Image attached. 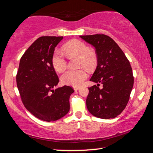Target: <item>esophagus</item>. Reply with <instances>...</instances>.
<instances>
[{
  "instance_id": "34e87169",
  "label": "esophagus",
  "mask_w": 153,
  "mask_h": 153,
  "mask_svg": "<svg viewBox=\"0 0 153 153\" xmlns=\"http://www.w3.org/2000/svg\"><path fill=\"white\" fill-rule=\"evenodd\" d=\"M74 88L75 91H77V90H79L80 88H79V87H74Z\"/></svg>"
}]
</instances>
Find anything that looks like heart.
I'll list each match as a JSON object with an SVG mask.
<instances>
[{"label": "heart", "instance_id": "b5f03b06", "mask_svg": "<svg viewBox=\"0 0 153 153\" xmlns=\"http://www.w3.org/2000/svg\"><path fill=\"white\" fill-rule=\"evenodd\" d=\"M64 51L69 56L79 57V67H85L88 70H92L97 64V56L92 50L84 42L78 40H73L63 46ZM52 65L58 73H61L66 69L67 63L65 56L59 51L56 50L52 56ZM88 74L85 69L67 71L61 77L63 84L72 86H78L87 78Z\"/></svg>", "mask_w": 153, "mask_h": 153}]
</instances>
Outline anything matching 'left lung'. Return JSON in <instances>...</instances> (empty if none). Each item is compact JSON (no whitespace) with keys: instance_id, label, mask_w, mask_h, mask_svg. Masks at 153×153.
<instances>
[{"instance_id":"left-lung-1","label":"left lung","mask_w":153,"mask_h":153,"mask_svg":"<svg viewBox=\"0 0 153 153\" xmlns=\"http://www.w3.org/2000/svg\"><path fill=\"white\" fill-rule=\"evenodd\" d=\"M94 46L97 66L90 81L97 86L88 88L86 107L95 117L113 119L128 104L134 85L132 69L128 59L117 44L104 34L79 36ZM102 84L103 88L99 86Z\"/></svg>"}]
</instances>
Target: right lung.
<instances>
[{
  "label": "right lung",
  "instance_id": "right-lung-1",
  "mask_svg": "<svg viewBox=\"0 0 153 153\" xmlns=\"http://www.w3.org/2000/svg\"><path fill=\"white\" fill-rule=\"evenodd\" d=\"M63 36H42L25 52L20 60L16 80L25 107L42 121H55L68 113L71 87L58 85L52 65L55 48Z\"/></svg>",
  "mask_w": 153,
  "mask_h": 153
}]
</instances>
